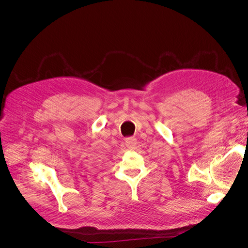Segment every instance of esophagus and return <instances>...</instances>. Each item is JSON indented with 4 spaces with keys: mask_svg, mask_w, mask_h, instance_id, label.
<instances>
[{
    "mask_svg": "<svg viewBox=\"0 0 248 248\" xmlns=\"http://www.w3.org/2000/svg\"><path fill=\"white\" fill-rule=\"evenodd\" d=\"M125 145L128 149H133L137 145V140L134 138H127L125 140Z\"/></svg>",
    "mask_w": 248,
    "mask_h": 248,
    "instance_id": "1",
    "label": "esophagus"
}]
</instances>
